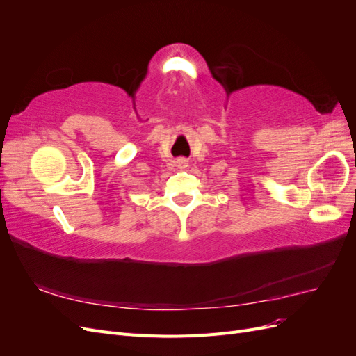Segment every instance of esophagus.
I'll list each match as a JSON object with an SVG mask.
<instances>
[{
	"label": "esophagus",
	"instance_id": "34e87169",
	"mask_svg": "<svg viewBox=\"0 0 356 356\" xmlns=\"http://www.w3.org/2000/svg\"><path fill=\"white\" fill-rule=\"evenodd\" d=\"M187 166H188V163H187V160H186L184 157H179V159L177 160V168H178V169L182 170V169H186Z\"/></svg>",
	"mask_w": 356,
	"mask_h": 356
}]
</instances>
